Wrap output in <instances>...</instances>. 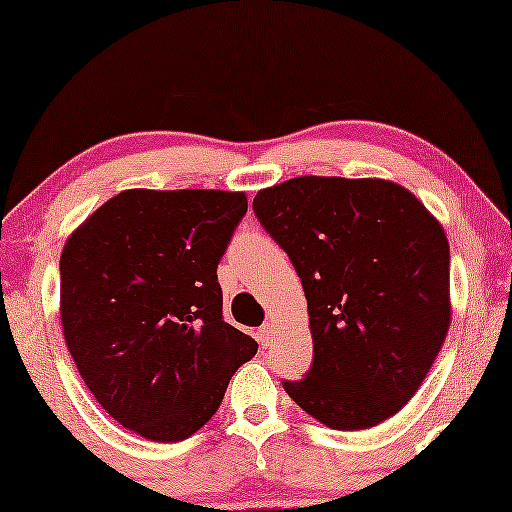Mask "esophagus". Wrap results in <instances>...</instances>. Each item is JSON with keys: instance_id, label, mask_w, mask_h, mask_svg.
I'll return each instance as SVG.
<instances>
[{"instance_id": "34e87169", "label": "esophagus", "mask_w": 512, "mask_h": 512, "mask_svg": "<svg viewBox=\"0 0 512 512\" xmlns=\"http://www.w3.org/2000/svg\"><path fill=\"white\" fill-rule=\"evenodd\" d=\"M272 333H275V328H272L270 324H263L261 328H258V342H261L263 347H270Z\"/></svg>"}]
</instances>
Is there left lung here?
<instances>
[{
	"mask_svg": "<svg viewBox=\"0 0 512 512\" xmlns=\"http://www.w3.org/2000/svg\"><path fill=\"white\" fill-rule=\"evenodd\" d=\"M254 212L289 254L314 356L284 391L307 415L361 431L415 396L450 328V244L408 188L384 179L296 177Z\"/></svg>",
	"mask_w": 512,
	"mask_h": 512,
	"instance_id": "1",
	"label": "left lung"
}]
</instances>
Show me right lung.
Listing matches in <instances>:
<instances>
[{
	"label": "right lung",
	"mask_w": 512,
	"mask_h": 512,
	"mask_svg": "<svg viewBox=\"0 0 512 512\" xmlns=\"http://www.w3.org/2000/svg\"><path fill=\"white\" fill-rule=\"evenodd\" d=\"M247 195H114L69 235L60 319L97 403L125 429L177 443L202 429L258 342L223 321L216 265Z\"/></svg>",
	"instance_id": "obj_1"
}]
</instances>
